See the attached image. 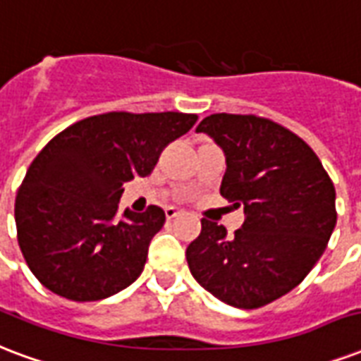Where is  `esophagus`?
Wrapping results in <instances>:
<instances>
[{
  "label": "esophagus",
  "instance_id": "34e87169",
  "mask_svg": "<svg viewBox=\"0 0 361 361\" xmlns=\"http://www.w3.org/2000/svg\"><path fill=\"white\" fill-rule=\"evenodd\" d=\"M178 213H180V211H178L177 207H167V209H165V216H167V219H175Z\"/></svg>",
  "mask_w": 361,
  "mask_h": 361
}]
</instances>
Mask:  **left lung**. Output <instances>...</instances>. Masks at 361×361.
Instances as JSON below:
<instances>
[{
  "instance_id": "obj_1",
  "label": "left lung",
  "mask_w": 361,
  "mask_h": 361,
  "mask_svg": "<svg viewBox=\"0 0 361 361\" xmlns=\"http://www.w3.org/2000/svg\"><path fill=\"white\" fill-rule=\"evenodd\" d=\"M221 146V196L243 205L234 238L202 219L186 249L192 276L235 308H261L305 280L337 224L335 186L305 140L272 119L211 114L197 126Z\"/></svg>"
}]
</instances>
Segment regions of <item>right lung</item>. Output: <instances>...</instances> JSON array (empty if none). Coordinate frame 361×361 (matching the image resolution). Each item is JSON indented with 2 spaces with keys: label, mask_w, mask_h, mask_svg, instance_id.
Masks as SVG:
<instances>
[{
  "label": "right lung",
  "mask_w": 361,
  "mask_h": 361,
  "mask_svg": "<svg viewBox=\"0 0 361 361\" xmlns=\"http://www.w3.org/2000/svg\"><path fill=\"white\" fill-rule=\"evenodd\" d=\"M196 121V114L183 112H108L49 140L15 200L18 245L43 286L85 302L106 299L139 278L165 213L150 205L118 219L123 184L148 177L165 146Z\"/></svg>",
  "instance_id": "1"
}]
</instances>
